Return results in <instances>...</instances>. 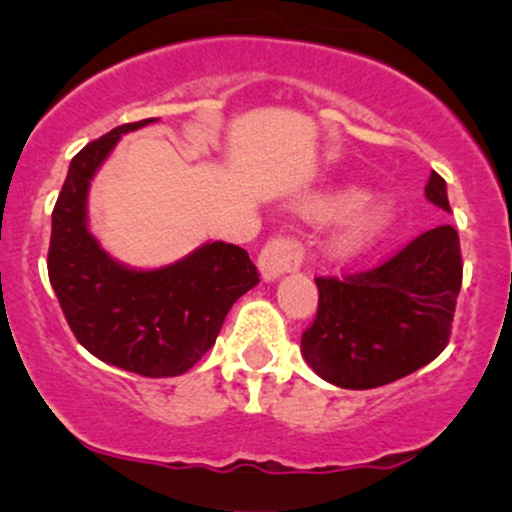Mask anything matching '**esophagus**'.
<instances>
[{"mask_svg": "<svg viewBox=\"0 0 512 512\" xmlns=\"http://www.w3.org/2000/svg\"><path fill=\"white\" fill-rule=\"evenodd\" d=\"M303 264V248L298 240L279 236L267 240L260 257H257V267H260V274L264 281L279 279L281 274L293 272Z\"/></svg>", "mask_w": 512, "mask_h": 512, "instance_id": "esophagus-1", "label": "esophagus"}]
</instances>
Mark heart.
<instances>
[{"label": "heart", "mask_w": 512, "mask_h": 512, "mask_svg": "<svg viewBox=\"0 0 512 512\" xmlns=\"http://www.w3.org/2000/svg\"><path fill=\"white\" fill-rule=\"evenodd\" d=\"M330 236L332 255L351 260V257L363 255L373 248L385 231L390 228L395 209L383 197L358 195L349 187H332V190H320L305 195L298 202V211L308 219H330L341 211Z\"/></svg>", "instance_id": "heart-1"}]
</instances>
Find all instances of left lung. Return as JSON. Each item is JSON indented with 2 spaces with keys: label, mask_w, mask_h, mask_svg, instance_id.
<instances>
[{
  "label": "left lung",
  "mask_w": 512,
  "mask_h": 512,
  "mask_svg": "<svg viewBox=\"0 0 512 512\" xmlns=\"http://www.w3.org/2000/svg\"><path fill=\"white\" fill-rule=\"evenodd\" d=\"M426 199L450 214L438 173L428 178ZM315 284L317 315L301 337L305 363L344 390L395 383L448 346L462 286L460 236L452 226L431 228L380 267L317 276Z\"/></svg>",
  "instance_id": "obj_1"
}]
</instances>
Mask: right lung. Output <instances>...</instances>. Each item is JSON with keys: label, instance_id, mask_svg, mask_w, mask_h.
<instances>
[{"label": "right lung", "instance_id": "add662e5", "mask_svg": "<svg viewBox=\"0 0 512 512\" xmlns=\"http://www.w3.org/2000/svg\"><path fill=\"white\" fill-rule=\"evenodd\" d=\"M151 122L156 117L115 127L72 158L52 211L48 274L86 351L144 378H173L214 346L231 305L260 274L248 252L221 240L166 267L132 269L93 238L86 207L93 175L122 134Z\"/></svg>", "mask_w": 512, "mask_h": 512}]
</instances>
